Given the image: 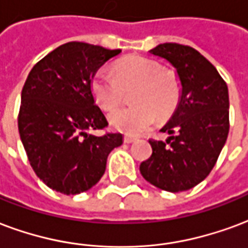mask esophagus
<instances>
[{"mask_svg":"<svg viewBox=\"0 0 248 248\" xmlns=\"http://www.w3.org/2000/svg\"><path fill=\"white\" fill-rule=\"evenodd\" d=\"M135 141H136V139H135V137H131V136L124 137V142H125V144H132V142H135Z\"/></svg>","mask_w":248,"mask_h":248,"instance_id":"1","label":"esophagus"}]
</instances>
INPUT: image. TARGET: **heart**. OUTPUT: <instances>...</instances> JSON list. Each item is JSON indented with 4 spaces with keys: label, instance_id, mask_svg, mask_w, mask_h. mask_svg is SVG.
<instances>
[{
    "label": "heart",
    "instance_id": "1",
    "mask_svg": "<svg viewBox=\"0 0 248 248\" xmlns=\"http://www.w3.org/2000/svg\"><path fill=\"white\" fill-rule=\"evenodd\" d=\"M91 90L97 104L112 111L132 92L133 106L113 111L109 123L117 131L137 136L156 123L173 115L181 99V80L174 71L165 70L161 63L145 57H129L115 67L97 71L91 82Z\"/></svg>",
    "mask_w": 248,
    "mask_h": 248
}]
</instances>
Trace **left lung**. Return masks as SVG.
Returning <instances> with one entry per match:
<instances>
[{
  "instance_id": "8db88e82",
  "label": "left lung",
  "mask_w": 248,
  "mask_h": 248,
  "mask_svg": "<svg viewBox=\"0 0 248 248\" xmlns=\"http://www.w3.org/2000/svg\"><path fill=\"white\" fill-rule=\"evenodd\" d=\"M151 54L164 58L181 80V99L161 128L166 141L149 140L152 156L140 171L158 189L189 190L209 176L229 135V90L217 68L196 48L162 43Z\"/></svg>"
}]
</instances>
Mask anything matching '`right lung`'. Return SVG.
Wrapping results in <instances>:
<instances>
[{"instance_id": "right-lung-1", "label": "right lung", "mask_w": 248, "mask_h": 248, "mask_svg": "<svg viewBox=\"0 0 248 248\" xmlns=\"http://www.w3.org/2000/svg\"><path fill=\"white\" fill-rule=\"evenodd\" d=\"M122 52L68 42L32 67L21 93L18 131L32 170L52 190L79 194L96 185L107 157L123 144L122 133L88 135L108 125L95 104L91 82Z\"/></svg>"}]
</instances>
